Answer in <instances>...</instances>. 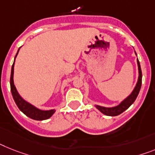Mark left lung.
Listing matches in <instances>:
<instances>
[{
	"mask_svg": "<svg viewBox=\"0 0 155 155\" xmlns=\"http://www.w3.org/2000/svg\"><path fill=\"white\" fill-rule=\"evenodd\" d=\"M137 64H138V70H139V77H138V81L137 84H136V87L134 88V90L132 91V92L131 93L130 95H128V97H126L124 101H122L117 106H114V107H103V106H97L95 105V107L97 108V110H99L101 113H102L103 114L106 116H112V117H114V116H117L119 114H122L123 112L125 111L127 109L130 107V106L135 102V100L136 99L138 94L140 93V88H141L142 85V71L141 68H140V64L139 60L137 59Z\"/></svg>",
	"mask_w": 155,
	"mask_h": 155,
	"instance_id": "obj_1",
	"label": "left lung"
}]
</instances>
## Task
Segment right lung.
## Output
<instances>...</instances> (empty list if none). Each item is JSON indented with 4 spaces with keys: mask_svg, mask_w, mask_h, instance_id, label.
Segmentation results:
<instances>
[{
    "mask_svg": "<svg viewBox=\"0 0 155 155\" xmlns=\"http://www.w3.org/2000/svg\"><path fill=\"white\" fill-rule=\"evenodd\" d=\"M19 49H18L17 53L15 57V60L16 56H17L18 53H19ZM15 60H14L13 64L12 66V71H11V77H10V87H11V91L13 99L15 101L16 106H18L20 111H22L23 114L27 116L28 117L31 118L33 120H43L49 119V117H51L54 113H55V110H41L36 108L35 106H34L33 105L30 104L29 102H27V101L23 99L21 96L19 95L18 93L17 90L15 88V85H14L13 82V74H14V64H15Z\"/></svg>",
    "mask_w": 155,
    "mask_h": 155,
    "instance_id": "add662e5",
    "label": "right lung"
}]
</instances>
